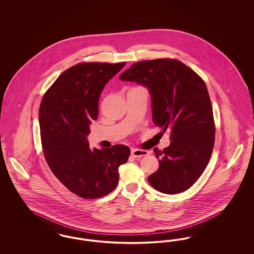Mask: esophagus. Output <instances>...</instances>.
Here are the masks:
<instances>
[{
  "instance_id": "obj_1",
  "label": "esophagus",
  "mask_w": 254,
  "mask_h": 254,
  "mask_svg": "<svg viewBox=\"0 0 254 254\" xmlns=\"http://www.w3.org/2000/svg\"><path fill=\"white\" fill-rule=\"evenodd\" d=\"M148 154V151L143 150V149H138V148H132L131 149V155L135 158H142Z\"/></svg>"
}]
</instances>
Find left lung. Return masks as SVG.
<instances>
[{
    "mask_svg": "<svg viewBox=\"0 0 254 254\" xmlns=\"http://www.w3.org/2000/svg\"><path fill=\"white\" fill-rule=\"evenodd\" d=\"M148 89L152 121L163 132L170 130V144L154 148L159 169L147 180L158 191L177 194L189 190L210 159L215 127L205 82L182 62L156 59L135 63L119 76Z\"/></svg>",
    "mask_w": 254,
    "mask_h": 254,
    "instance_id": "8db88e82",
    "label": "left lung"
}]
</instances>
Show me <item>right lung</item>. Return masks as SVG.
<instances>
[{
    "label": "right lung",
    "instance_id": "1",
    "mask_svg": "<svg viewBox=\"0 0 254 254\" xmlns=\"http://www.w3.org/2000/svg\"><path fill=\"white\" fill-rule=\"evenodd\" d=\"M126 63H81L73 65L43 97L39 124L44 155L59 181L73 193L96 199L111 192L128 146L90 148L87 136L99 114V98Z\"/></svg>",
    "mask_w": 254,
    "mask_h": 254
}]
</instances>
